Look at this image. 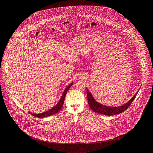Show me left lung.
Segmentation results:
<instances>
[{"mask_svg": "<svg viewBox=\"0 0 153 153\" xmlns=\"http://www.w3.org/2000/svg\"><path fill=\"white\" fill-rule=\"evenodd\" d=\"M139 91V90H138V91L136 93V94L125 104L119 106H110L105 105L103 104H102L98 102L93 97L92 94L89 91V89L86 88L88 102L91 109L95 112H97L103 115H106V116H112V115L118 114L122 113L123 111H125L128 108V106L131 105V103L133 102Z\"/></svg>", "mask_w": 153, "mask_h": 153, "instance_id": "8db88e82", "label": "left lung"}]
</instances>
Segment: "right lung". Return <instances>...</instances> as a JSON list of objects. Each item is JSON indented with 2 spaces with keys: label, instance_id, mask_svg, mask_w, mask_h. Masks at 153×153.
<instances>
[{
  "label": "right lung",
  "instance_id": "right-lung-1",
  "mask_svg": "<svg viewBox=\"0 0 153 153\" xmlns=\"http://www.w3.org/2000/svg\"><path fill=\"white\" fill-rule=\"evenodd\" d=\"M73 85V82L70 83V85L65 89V90L64 91L62 95L61 96V98L59 99V101L58 102V103L56 104V105L52 108L51 109L47 111L43 112L42 113H34L32 112H29L31 114H32L33 116L36 117H39V118H43V117H48L50 116H51L53 114H54L56 113L59 112L61 110L63 105H64V99L65 97V95L68 91V89H70V87Z\"/></svg>",
  "mask_w": 153,
  "mask_h": 153
}]
</instances>
